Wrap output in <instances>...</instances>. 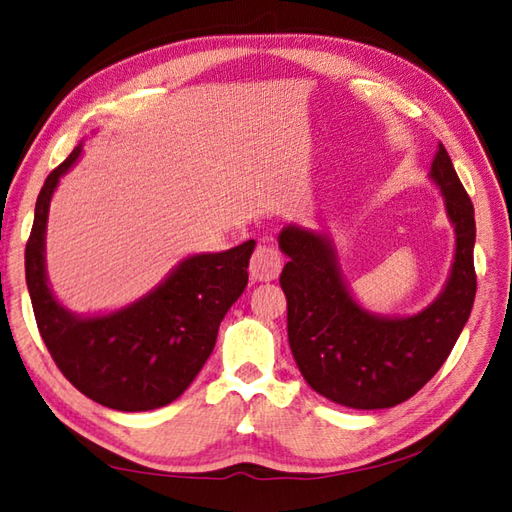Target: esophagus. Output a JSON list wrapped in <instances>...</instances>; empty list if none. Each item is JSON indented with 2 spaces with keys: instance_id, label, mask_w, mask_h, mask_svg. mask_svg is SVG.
<instances>
[{
  "instance_id": "esophagus-1",
  "label": "esophagus",
  "mask_w": 512,
  "mask_h": 512,
  "mask_svg": "<svg viewBox=\"0 0 512 512\" xmlns=\"http://www.w3.org/2000/svg\"><path fill=\"white\" fill-rule=\"evenodd\" d=\"M281 268H284V257L273 244L262 242L255 248L250 259V277L255 281H273L279 277Z\"/></svg>"
}]
</instances>
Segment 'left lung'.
Segmentation results:
<instances>
[{"mask_svg":"<svg viewBox=\"0 0 512 512\" xmlns=\"http://www.w3.org/2000/svg\"><path fill=\"white\" fill-rule=\"evenodd\" d=\"M455 231V255L442 292L409 317L369 312L352 295L332 239L299 224L279 233L290 262L279 284L288 299V343L306 383L336 405L389 409L436 376L475 301V217L447 149L429 171Z\"/></svg>","mask_w":512,"mask_h":512,"instance_id":"left-lung-1","label":"left lung"}]
</instances>
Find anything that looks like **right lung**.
<instances>
[{"label":"right lung","mask_w":512,"mask_h":512,"mask_svg":"<svg viewBox=\"0 0 512 512\" xmlns=\"http://www.w3.org/2000/svg\"><path fill=\"white\" fill-rule=\"evenodd\" d=\"M83 145L41 187L26 244V284L37 328L70 383L116 411H151L182 396L211 356L228 308L248 284L255 239L222 253L191 255L165 281L107 314H74L48 284L46 226L52 193L81 158Z\"/></svg>","instance_id":"add662e5"}]
</instances>
